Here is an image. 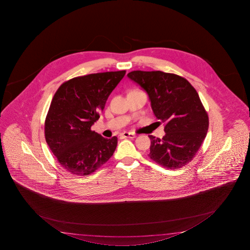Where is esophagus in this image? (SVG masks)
<instances>
[{
	"instance_id": "obj_1",
	"label": "esophagus",
	"mask_w": 250,
	"mask_h": 250,
	"mask_svg": "<svg viewBox=\"0 0 250 250\" xmlns=\"http://www.w3.org/2000/svg\"><path fill=\"white\" fill-rule=\"evenodd\" d=\"M121 136H123V137H125V138H132V139L136 137L135 134L130 133V132H123V134H121Z\"/></svg>"
}]
</instances>
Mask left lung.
<instances>
[{"mask_svg":"<svg viewBox=\"0 0 250 250\" xmlns=\"http://www.w3.org/2000/svg\"><path fill=\"white\" fill-rule=\"evenodd\" d=\"M127 77L147 93L155 116L165 124L163 138L148 136L149 158L170 169L187 165L199 150L209 126L197 91L173 73L134 71Z\"/></svg>","mask_w":250,"mask_h":250,"instance_id":"1","label":"left lung"}]
</instances>
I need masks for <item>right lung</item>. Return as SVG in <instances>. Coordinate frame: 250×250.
Returning a JSON list of instances; mask_svg holds the SVG:
<instances>
[{
  "mask_svg": "<svg viewBox=\"0 0 250 250\" xmlns=\"http://www.w3.org/2000/svg\"><path fill=\"white\" fill-rule=\"evenodd\" d=\"M125 73L101 72L73 78L54 94L45 119V140L68 172L87 176L113 156L117 137L107 139L91 127Z\"/></svg>",
  "mask_w": 250,
  "mask_h": 250,
  "instance_id": "1",
  "label": "right lung"
}]
</instances>
